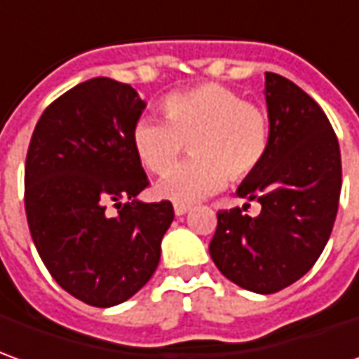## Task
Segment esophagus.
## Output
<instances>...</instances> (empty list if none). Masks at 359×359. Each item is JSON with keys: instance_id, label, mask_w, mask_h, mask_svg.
Wrapping results in <instances>:
<instances>
[{"instance_id": "esophagus-1", "label": "esophagus", "mask_w": 359, "mask_h": 359, "mask_svg": "<svg viewBox=\"0 0 359 359\" xmlns=\"http://www.w3.org/2000/svg\"><path fill=\"white\" fill-rule=\"evenodd\" d=\"M189 210H190L189 204H175V214H177V216H184Z\"/></svg>"}]
</instances>
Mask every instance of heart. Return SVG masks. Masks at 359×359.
<instances>
[{"label":"heart","instance_id":"1","mask_svg":"<svg viewBox=\"0 0 359 359\" xmlns=\"http://www.w3.org/2000/svg\"><path fill=\"white\" fill-rule=\"evenodd\" d=\"M163 119L141 118L131 129V147L141 165L163 175L184 143L193 159L167 173L155 194L175 204H192L228 182L250 179L269 153L271 128L262 108L243 102L230 88L206 82L161 100Z\"/></svg>","mask_w":359,"mask_h":359}]
</instances>
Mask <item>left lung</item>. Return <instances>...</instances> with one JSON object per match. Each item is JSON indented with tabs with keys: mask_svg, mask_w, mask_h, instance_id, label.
Instances as JSON below:
<instances>
[{
	"mask_svg": "<svg viewBox=\"0 0 359 359\" xmlns=\"http://www.w3.org/2000/svg\"><path fill=\"white\" fill-rule=\"evenodd\" d=\"M269 153L238 196L257 200L251 218L218 212L210 257L241 289L271 294L299 281L330 238L342 189L340 147L323 108L294 82L265 72Z\"/></svg>",
	"mask_w": 359,
	"mask_h": 359,
	"instance_id": "1",
	"label": "left lung"
}]
</instances>
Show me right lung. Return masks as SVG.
I'll list each match as a JSON object with an SVG mask.
<instances>
[{
	"label": "right lung",
	"mask_w": 359,
	"mask_h": 359,
	"mask_svg": "<svg viewBox=\"0 0 359 359\" xmlns=\"http://www.w3.org/2000/svg\"><path fill=\"white\" fill-rule=\"evenodd\" d=\"M143 109L129 84L92 78L43 111L27 151L25 212L36 251L65 291L100 309L128 301L153 277L175 218L169 200H137L149 180L131 129Z\"/></svg>",
	"instance_id": "1"
}]
</instances>
